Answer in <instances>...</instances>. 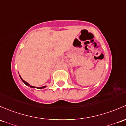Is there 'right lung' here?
<instances>
[{
  "mask_svg": "<svg viewBox=\"0 0 126 126\" xmlns=\"http://www.w3.org/2000/svg\"><path fill=\"white\" fill-rule=\"evenodd\" d=\"M19 76H20V77L21 80H22V81H23V83H25V84H26V86H30V87H31V88H37V89H43V88H45V87H46V86H45L40 87H35V86H31V85H30V84H29V83H27V82H26V81H25V80H23V79H22V77H20V75H19Z\"/></svg>",
  "mask_w": 126,
  "mask_h": 126,
  "instance_id": "right-lung-1",
  "label": "right lung"
}]
</instances>
